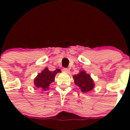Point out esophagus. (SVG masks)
Returning <instances> with one entry per match:
<instances>
[{"label": "esophagus", "mask_w": 130, "mask_h": 130, "mask_svg": "<svg viewBox=\"0 0 130 130\" xmlns=\"http://www.w3.org/2000/svg\"><path fill=\"white\" fill-rule=\"evenodd\" d=\"M63 71L65 72L66 73H69V72H70V70H69V69H68V68H64V69H63Z\"/></svg>", "instance_id": "esophagus-1"}]
</instances>
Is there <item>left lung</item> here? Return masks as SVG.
<instances>
[{"mask_svg": "<svg viewBox=\"0 0 130 130\" xmlns=\"http://www.w3.org/2000/svg\"><path fill=\"white\" fill-rule=\"evenodd\" d=\"M75 84L80 88L81 91L84 92L91 90L94 87L92 79L90 78V75L87 74L84 70L81 71L78 74L73 76Z\"/></svg>", "mask_w": 130, "mask_h": 130, "instance_id": "8db88e82", "label": "left lung"}]
</instances>
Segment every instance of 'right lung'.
Instances as JSON below:
<instances>
[{
    "label": "right lung",
    "mask_w": 130,
    "mask_h": 130,
    "mask_svg": "<svg viewBox=\"0 0 130 130\" xmlns=\"http://www.w3.org/2000/svg\"><path fill=\"white\" fill-rule=\"evenodd\" d=\"M59 72H61L60 69H56L55 71H50L47 68L43 70L35 79V84L36 87L40 88L42 90L48 89L49 85L52 82H54L55 77Z\"/></svg>",
    "instance_id": "right-lung-1"
}]
</instances>
